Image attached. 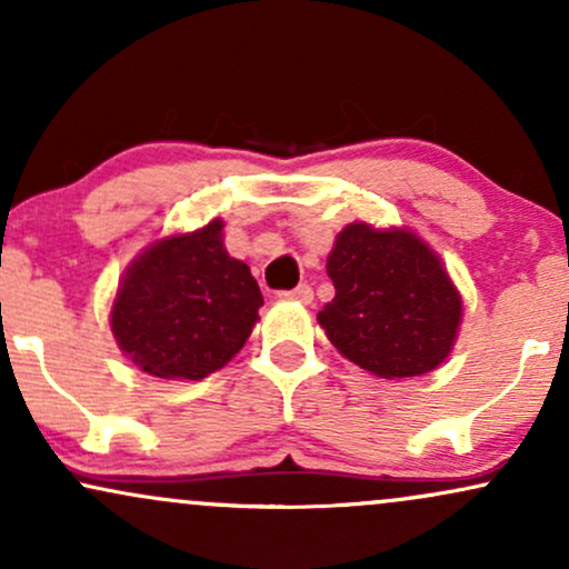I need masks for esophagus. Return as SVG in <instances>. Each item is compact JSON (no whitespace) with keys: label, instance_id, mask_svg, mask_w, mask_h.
Here are the masks:
<instances>
[{"label":"esophagus","instance_id":"34e87169","mask_svg":"<svg viewBox=\"0 0 569 569\" xmlns=\"http://www.w3.org/2000/svg\"><path fill=\"white\" fill-rule=\"evenodd\" d=\"M280 297H286V299H297V302H312V289L307 283H299L297 289H291V291H280Z\"/></svg>","mask_w":569,"mask_h":569}]
</instances>
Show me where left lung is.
<instances>
[{
  "label": "left lung",
  "mask_w": 569,
  "mask_h": 569,
  "mask_svg": "<svg viewBox=\"0 0 569 569\" xmlns=\"http://www.w3.org/2000/svg\"><path fill=\"white\" fill-rule=\"evenodd\" d=\"M326 272L337 293L318 321L352 363L398 380L428 375L449 356L462 316L460 293L417 234L348 224Z\"/></svg>",
  "instance_id": "1"
}]
</instances>
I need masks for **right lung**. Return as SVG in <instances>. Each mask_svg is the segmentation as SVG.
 Returning a JSON list of instances; mask_svg holds the SVG:
<instances>
[{
	"label": "right lung",
	"instance_id": "right-lung-1",
	"mask_svg": "<svg viewBox=\"0 0 569 569\" xmlns=\"http://www.w3.org/2000/svg\"><path fill=\"white\" fill-rule=\"evenodd\" d=\"M221 221L154 243L128 267L112 331L141 371L202 380L246 345L264 305L248 264L221 243Z\"/></svg>",
	"mask_w": 569,
	"mask_h": 569
}]
</instances>
